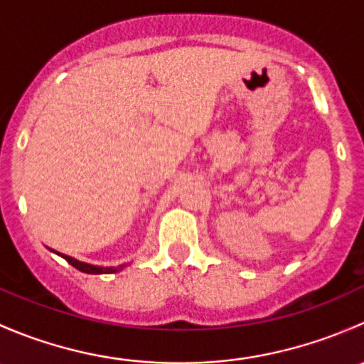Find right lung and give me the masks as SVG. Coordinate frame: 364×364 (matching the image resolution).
<instances>
[{
  "instance_id": "obj_1",
  "label": "right lung",
  "mask_w": 364,
  "mask_h": 364,
  "mask_svg": "<svg viewBox=\"0 0 364 364\" xmlns=\"http://www.w3.org/2000/svg\"><path fill=\"white\" fill-rule=\"evenodd\" d=\"M54 253H58V255L63 257V259L67 260L68 264H72V266L75 267V269L82 271V273H87V274H111V273H117V271H121V269H123V267L128 266V264H121V266H117V267H114V266H107V267L95 266V264L82 262V260H77V259H73V257L65 255V253H60V252H54Z\"/></svg>"
}]
</instances>
